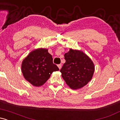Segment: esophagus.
I'll return each instance as SVG.
<instances>
[{
    "label": "esophagus",
    "mask_w": 120,
    "mask_h": 120,
    "mask_svg": "<svg viewBox=\"0 0 120 120\" xmlns=\"http://www.w3.org/2000/svg\"><path fill=\"white\" fill-rule=\"evenodd\" d=\"M57 67H59V69H60L61 68V64H59L58 65H57Z\"/></svg>",
    "instance_id": "34e87169"
}]
</instances>
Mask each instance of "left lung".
<instances>
[{"label":"left lung","instance_id":"obj_1","mask_svg":"<svg viewBox=\"0 0 120 120\" xmlns=\"http://www.w3.org/2000/svg\"><path fill=\"white\" fill-rule=\"evenodd\" d=\"M64 57L66 61L60 71L62 77L71 89L83 87L93 77L95 71L93 61L81 51L71 49Z\"/></svg>","mask_w":120,"mask_h":120}]
</instances>
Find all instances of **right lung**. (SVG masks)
I'll use <instances>...</instances> for the list:
<instances>
[{
	"mask_svg": "<svg viewBox=\"0 0 120 120\" xmlns=\"http://www.w3.org/2000/svg\"><path fill=\"white\" fill-rule=\"evenodd\" d=\"M53 59L46 49H38L30 52L21 65L24 78L34 86H41L50 77L53 71H59Z\"/></svg>",
	"mask_w": 120,
	"mask_h": 120,
	"instance_id": "right-lung-1",
	"label": "right lung"
}]
</instances>
